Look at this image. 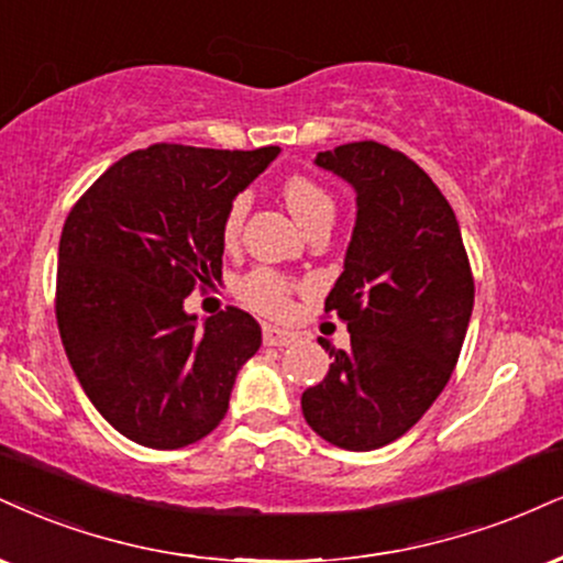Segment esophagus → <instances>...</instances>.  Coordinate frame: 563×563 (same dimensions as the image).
Segmentation results:
<instances>
[{
	"instance_id": "34e87169",
	"label": "esophagus",
	"mask_w": 563,
	"mask_h": 563,
	"mask_svg": "<svg viewBox=\"0 0 563 563\" xmlns=\"http://www.w3.org/2000/svg\"><path fill=\"white\" fill-rule=\"evenodd\" d=\"M262 341L264 346H288V343L296 341L294 333H288V330H280V328H264L262 330Z\"/></svg>"
}]
</instances>
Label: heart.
<instances>
[{"mask_svg": "<svg viewBox=\"0 0 563 563\" xmlns=\"http://www.w3.org/2000/svg\"><path fill=\"white\" fill-rule=\"evenodd\" d=\"M283 199L290 209V214L301 222L303 228H314L320 222H330L335 212V201L322 183H317L309 175H288L280 186ZM249 214V196L235 194L222 214V241L235 243L241 235L243 220ZM290 294H294V280L286 275L273 273V269H254L239 283V296L246 307L262 311L267 317H283L290 309Z\"/></svg>", "mask_w": 563, "mask_h": 563, "instance_id": "1", "label": "heart"}]
</instances>
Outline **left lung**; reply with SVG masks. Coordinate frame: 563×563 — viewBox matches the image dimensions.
Returning <instances> with one entry per match:
<instances>
[{"instance_id": "left-lung-1", "label": "left lung", "mask_w": 563, "mask_h": 563, "mask_svg": "<svg viewBox=\"0 0 563 563\" xmlns=\"http://www.w3.org/2000/svg\"><path fill=\"white\" fill-rule=\"evenodd\" d=\"M317 165L356 188L346 267L324 299L351 333L328 375L301 396L317 435L375 451L409 432L456 367L475 303V277L456 214L430 175L398 148L354 141Z\"/></svg>"}]
</instances>
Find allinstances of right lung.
Instances as JSON below:
<instances>
[{
	"label": "right lung",
	"mask_w": 563,
	"mask_h": 563,
	"mask_svg": "<svg viewBox=\"0 0 563 563\" xmlns=\"http://www.w3.org/2000/svg\"><path fill=\"white\" fill-rule=\"evenodd\" d=\"M277 152L139 148L67 214L54 296L59 335L80 388L133 443L173 451L209 435L235 375L262 346L243 309L225 307L196 328L183 301L222 277V214Z\"/></svg>",
	"instance_id": "1"
}]
</instances>
